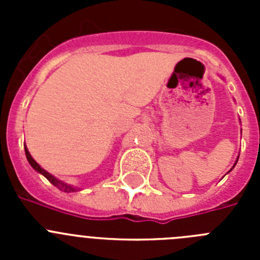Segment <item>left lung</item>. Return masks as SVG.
Masks as SVG:
<instances>
[{"instance_id": "1", "label": "left lung", "mask_w": 260, "mask_h": 260, "mask_svg": "<svg viewBox=\"0 0 260 260\" xmlns=\"http://www.w3.org/2000/svg\"><path fill=\"white\" fill-rule=\"evenodd\" d=\"M237 161H238V158H237ZM237 161H236V162H234V165H233V168H234V167H236V164H237ZM233 168H232V169H233Z\"/></svg>"}]
</instances>
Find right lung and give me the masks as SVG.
<instances>
[{"mask_svg": "<svg viewBox=\"0 0 260 260\" xmlns=\"http://www.w3.org/2000/svg\"><path fill=\"white\" fill-rule=\"evenodd\" d=\"M24 151H26V157H27V160H28L29 165H31V167L34 168V169H35L36 172H39V173H40V174H43V176H44L45 178H47V180L49 181L50 183H52V185L56 186L57 189H59V190H61V191H65V192L79 191L80 189H78V187H74V186L68 185V183L62 182V181L57 180V178L54 176H52V174H50V173H48L47 171H44V169H43V168H41L40 165H39L38 162H36L35 160H34V157H32V156H31V153H29L28 150H27V147H24Z\"/></svg>", "mask_w": 260, "mask_h": 260, "instance_id": "right-lung-1", "label": "right lung"}]
</instances>
